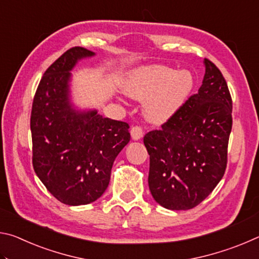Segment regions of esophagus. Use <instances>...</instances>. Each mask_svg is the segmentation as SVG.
I'll return each instance as SVG.
<instances>
[{
	"mask_svg": "<svg viewBox=\"0 0 259 259\" xmlns=\"http://www.w3.org/2000/svg\"><path fill=\"white\" fill-rule=\"evenodd\" d=\"M130 134H131V138H133L134 140H139L143 137V129L138 125L133 126L130 130Z\"/></svg>",
	"mask_w": 259,
	"mask_h": 259,
	"instance_id": "obj_1",
	"label": "esophagus"
}]
</instances>
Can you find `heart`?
<instances>
[{"label":"heart","instance_id":"heart-1","mask_svg":"<svg viewBox=\"0 0 259 259\" xmlns=\"http://www.w3.org/2000/svg\"><path fill=\"white\" fill-rule=\"evenodd\" d=\"M194 87V78L186 69L176 71L163 65H150L131 71L123 82L130 98L144 102L147 121L164 123L183 106Z\"/></svg>","mask_w":259,"mask_h":259}]
</instances>
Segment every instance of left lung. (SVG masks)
Instances as JSON below:
<instances>
[{
  "label": "left lung",
  "mask_w": 259,
  "mask_h": 259,
  "mask_svg": "<svg viewBox=\"0 0 259 259\" xmlns=\"http://www.w3.org/2000/svg\"><path fill=\"white\" fill-rule=\"evenodd\" d=\"M198 94L144 144L148 186L162 207L187 210L202 202L224 176L232 130V99L222 73L208 59Z\"/></svg>",
  "instance_id": "8db88e82"
}]
</instances>
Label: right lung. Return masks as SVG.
Listing matches in <instances>:
<instances>
[{
  "mask_svg": "<svg viewBox=\"0 0 259 259\" xmlns=\"http://www.w3.org/2000/svg\"><path fill=\"white\" fill-rule=\"evenodd\" d=\"M95 55L81 47L61 55L43 74L30 115L35 174L68 205L91 203L104 194L114 160L130 140L128 123L73 103L72 71Z\"/></svg>",
  "mask_w": 259,
  "mask_h": 259,
  "instance_id": "right-lung-1",
  "label": "right lung"
}]
</instances>
